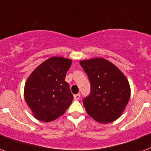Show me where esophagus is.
<instances>
[{"mask_svg": "<svg viewBox=\"0 0 151 151\" xmlns=\"http://www.w3.org/2000/svg\"><path fill=\"white\" fill-rule=\"evenodd\" d=\"M80 97H81V94H76V95H74V100H78L79 99H80Z\"/></svg>", "mask_w": 151, "mask_h": 151, "instance_id": "esophagus-1", "label": "esophagus"}]
</instances>
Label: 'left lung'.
<instances>
[{
    "mask_svg": "<svg viewBox=\"0 0 151 151\" xmlns=\"http://www.w3.org/2000/svg\"><path fill=\"white\" fill-rule=\"evenodd\" d=\"M90 81L91 92L83 99L88 115L99 123L115 121L124 111L130 99V86L126 76L103 58L80 62Z\"/></svg>",
    "mask_w": 151,
    "mask_h": 151,
    "instance_id": "1",
    "label": "left lung"
}]
</instances>
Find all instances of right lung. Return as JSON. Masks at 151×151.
Listing matches in <instances>:
<instances>
[{"mask_svg": "<svg viewBox=\"0 0 151 151\" xmlns=\"http://www.w3.org/2000/svg\"><path fill=\"white\" fill-rule=\"evenodd\" d=\"M71 59L52 56L42 62L27 79L24 97L37 119L50 122L62 116L73 101L65 81Z\"/></svg>", "mask_w": 151, "mask_h": 151, "instance_id": "add662e5", "label": "right lung"}]
</instances>
